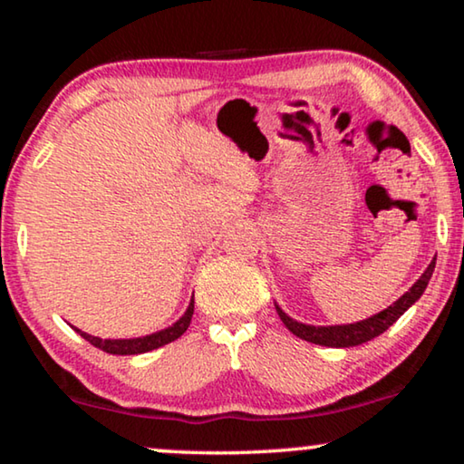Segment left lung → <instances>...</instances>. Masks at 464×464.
Here are the masks:
<instances>
[{"instance_id": "8db88e82", "label": "left lung", "mask_w": 464, "mask_h": 464, "mask_svg": "<svg viewBox=\"0 0 464 464\" xmlns=\"http://www.w3.org/2000/svg\"><path fill=\"white\" fill-rule=\"evenodd\" d=\"M435 259L437 256L433 257V262L427 266V270L422 272L420 278H418V281L411 285V287L405 291L397 302H392L389 308H384L382 313L370 316V319L348 323V325H306V323L291 319V316L275 302L276 313L291 334L306 342H313V344L332 346V348H348V346L365 344V342H370L373 338H378L380 334H384L386 329H389L392 323L405 313V310L414 306V304L420 300V295L424 294V289H427L430 276H433Z\"/></svg>"}]
</instances>
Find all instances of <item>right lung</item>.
Listing matches in <instances>:
<instances>
[{"mask_svg": "<svg viewBox=\"0 0 464 464\" xmlns=\"http://www.w3.org/2000/svg\"><path fill=\"white\" fill-rule=\"evenodd\" d=\"M192 314H194V297L189 300V306L186 313L179 316V321H175L173 325H169L167 329H160V332H156V334L141 335V338L103 340V338H97V335L82 332V329H78V327H75V332H78L84 340L91 342L92 346H97V348H101V351H105L110 354H141V353H150V351H154V348L169 344V342H173L177 338H181V335L186 334V329L189 327Z\"/></svg>", "mask_w": 464, "mask_h": 464, "instance_id": "obj_1", "label": "right lung"}]
</instances>
